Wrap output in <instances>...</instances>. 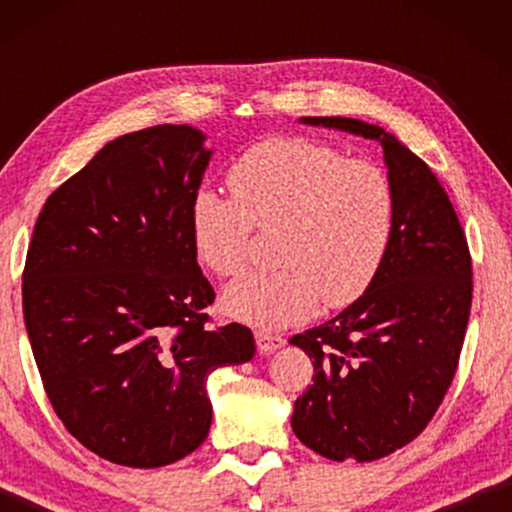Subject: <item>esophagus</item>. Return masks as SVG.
Segmentation results:
<instances>
[{
    "mask_svg": "<svg viewBox=\"0 0 512 512\" xmlns=\"http://www.w3.org/2000/svg\"><path fill=\"white\" fill-rule=\"evenodd\" d=\"M256 345H258V352L261 354H272L277 352V349H282L286 345V340L282 335H275V333H268V331H258L256 333Z\"/></svg>",
    "mask_w": 512,
    "mask_h": 512,
    "instance_id": "obj_1",
    "label": "esophagus"
}]
</instances>
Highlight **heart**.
Listing matches in <instances>:
<instances>
[{
  "mask_svg": "<svg viewBox=\"0 0 512 512\" xmlns=\"http://www.w3.org/2000/svg\"><path fill=\"white\" fill-rule=\"evenodd\" d=\"M233 198L195 191L193 254L209 272L247 268L251 230L277 226V263L223 293V310L256 328H284L359 300L380 275L396 221L394 186L370 160H352L303 137L251 144L228 167Z\"/></svg>",
  "mask_w": 512,
  "mask_h": 512,
  "instance_id": "obj_1",
  "label": "heart"
}]
</instances>
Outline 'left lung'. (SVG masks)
Returning a JSON list of instances; mask_svg holds the SVG:
<instances>
[{"label": "left lung", "mask_w": 512, "mask_h": 512, "mask_svg": "<svg viewBox=\"0 0 512 512\" xmlns=\"http://www.w3.org/2000/svg\"><path fill=\"white\" fill-rule=\"evenodd\" d=\"M300 123L380 142L394 186V235L373 286L289 340L314 366L293 405L300 443L333 461H375L415 440L450 389L471 314V254L436 174L394 135L342 116Z\"/></svg>", "instance_id": "1"}]
</instances>
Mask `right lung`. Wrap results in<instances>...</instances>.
<instances>
[{"label":"right lung","mask_w":512,"mask_h":512,"mask_svg":"<svg viewBox=\"0 0 512 512\" xmlns=\"http://www.w3.org/2000/svg\"><path fill=\"white\" fill-rule=\"evenodd\" d=\"M212 151L191 125L109 142L48 195L23 314L55 415L97 457L158 468L205 443L207 377L254 359L247 326L207 328L214 289L188 207Z\"/></svg>","instance_id":"1"}]
</instances>
